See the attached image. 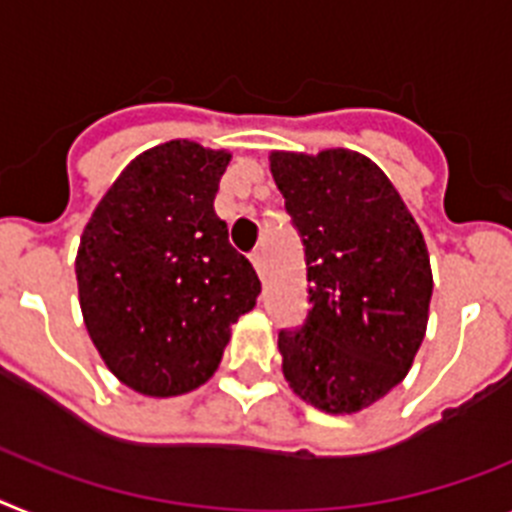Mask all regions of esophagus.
<instances>
[{
  "label": "esophagus",
  "mask_w": 512,
  "mask_h": 512,
  "mask_svg": "<svg viewBox=\"0 0 512 512\" xmlns=\"http://www.w3.org/2000/svg\"><path fill=\"white\" fill-rule=\"evenodd\" d=\"M249 260H252V265H255V270L263 276L265 273V255H263V249H255L252 255H249Z\"/></svg>",
  "instance_id": "obj_1"
}]
</instances>
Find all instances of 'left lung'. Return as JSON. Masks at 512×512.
Listing matches in <instances>:
<instances>
[{
  "mask_svg": "<svg viewBox=\"0 0 512 512\" xmlns=\"http://www.w3.org/2000/svg\"><path fill=\"white\" fill-rule=\"evenodd\" d=\"M270 174L302 234L309 315L278 333L283 377L325 414L367 409L409 375L427 333L424 234L372 158L273 150Z\"/></svg>",
  "mask_w": 512,
  "mask_h": 512,
  "instance_id": "8db88e82",
  "label": "left lung"
}]
</instances>
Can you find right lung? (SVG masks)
I'll use <instances>...</instances> for the list:
<instances>
[{"instance_id": "obj_1", "label": "right lung", "mask_w": 512, "mask_h": 512, "mask_svg": "<svg viewBox=\"0 0 512 512\" xmlns=\"http://www.w3.org/2000/svg\"><path fill=\"white\" fill-rule=\"evenodd\" d=\"M229 150L169 140L124 166L85 223L77 294L111 375L150 398L213 377L260 278L216 216Z\"/></svg>"}]
</instances>
